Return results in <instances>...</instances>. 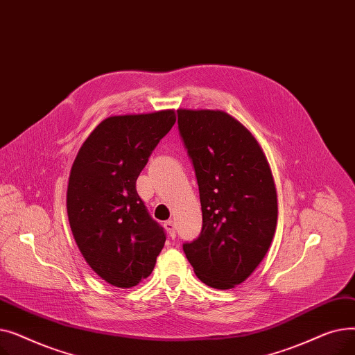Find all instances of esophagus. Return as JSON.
I'll return each instance as SVG.
<instances>
[{"label": "esophagus", "instance_id": "esophagus-1", "mask_svg": "<svg viewBox=\"0 0 355 355\" xmlns=\"http://www.w3.org/2000/svg\"><path fill=\"white\" fill-rule=\"evenodd\" d=\"M164 227H165V230H166L168 236H170L171 239H174V237H175V223H174L173 220H168V221H165V223H164Z\"/></svg>", "mask_w": 355, "mask_h": 355}]
</instances>
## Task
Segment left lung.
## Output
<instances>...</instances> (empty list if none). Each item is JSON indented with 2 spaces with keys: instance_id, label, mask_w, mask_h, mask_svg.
Segmentation results:
<instances>
[{
  "instance_id": "8db88e82",
  "label": "left lung",
  "mask_w": 355,
  "mask_h": 355,
  "mask_svg": "<svg viewBox=\"0 0 355 355\" xmlns=\"http://www.w3.org/2000/svg\"><path fill=\"white\" fill-rule=\"evenodd\" d=\"M177 115L202 211L200 236L182 250L202 284L230 289L246 281L272 243L273 177L254 137L226 112L178 109Z\"/></svg>"
}]
</instances>
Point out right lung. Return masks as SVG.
Instances as JSON below:
<instances>
[{"mask_svg": "<svg viewBox=\"0 0 355 355\" xmlns=\"http://www.w3.org/2000/svg\"><path fill=\"white\" fill-rule=\"evenodd\" d=\"M175 123L174 110L110 116L82 145L67 187L70 229L103 281L132 288L151 275L165 230L138 196L137 180Z\"/></svg>", "mask_w": 355, "mask_h": 355, "instance_id": "1", "label": "right lung"}]
</instances>
